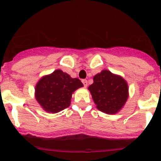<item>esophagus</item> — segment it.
I'll return each instance as SVG.
<instances>
[{
  "instance_id": "34e87169",
  "label": "esophagus",
  "mask_w": 161,
  "mask_h": 161,
  "mask_svg": "<svg viewBox=\"0 0 161 161\" xmlns=\"http://www.w3.org/2000/svg\"><path fill=\"white\" fill-rule=\"evenodd\" d=\"M82 83L84 84V86H85V88L87 87V86H88V81H87V80H82Z\"/></svg>"
}]
</instances>
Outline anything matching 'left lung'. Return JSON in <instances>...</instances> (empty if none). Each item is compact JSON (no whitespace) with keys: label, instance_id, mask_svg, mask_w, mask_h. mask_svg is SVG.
<instances>
[{"label":"left lung","instance_id":"1","mask_svg":"<svg viewBox=\"0 0 161 161\" xmlns=\"http://www.w3.org/2000/svg\"><path fill=\"white\" fill-rule=\"evenodd\" d=\"M88 89L97 109L107 114L120 111L129 97L127 82L121 76L106 69L93 76V83Z\"/></svg>","mask_w":161,"mask_h":161}]
</instances>
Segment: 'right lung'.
I'll list each match as a JSON object with an SVG mask.
<instances>
[{"instance_id":"obj_1","label":"right lung","mask_w":161,"mask_h":161,"mask_svg":"<svg viewBox=\"0 0 161 161\" xmlns=\"http://www.w3.org/2000/svg\"><path fill=\"white\" fill-rule=\"evenodd\" d=\"M83 86L78 78H72L57 69L38 80L35 85V99L46 112L58 113L70 106L74 91Z\"/></svg>"}]
</instances>
